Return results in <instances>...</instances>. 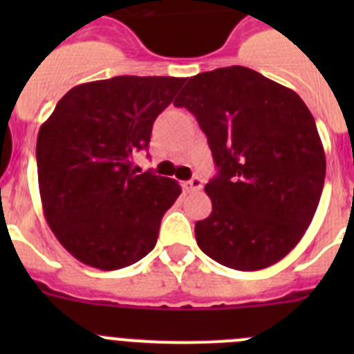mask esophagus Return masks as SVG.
<instances>
[{
  "instance_id": "34e87169",
  "label": "esophagus",
  "mask_w": 354,
  "mask_h": 354,
  "mask_svg": "<svg viewBox=\"0 0 354 354\" xmlns=\"http://www.w3.org/2000/svg\"><path fill=\"white\" fill-rule=\"evenodd\" d=\"M202 179L200 177H193L192 180H187V183H184V189L186 192H198V189H202Z\"/></svg>"
}]
</instances>
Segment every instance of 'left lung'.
Instances as JSON below:
<instances>
[{
  "label": "left lung",
  "instance_id": "1",
  "mask_svg": "<svg viewBox=\"0 0 354 354\" xmlns=\"http://www.w3.org/2000/svg\"><path fill=\"white\" fill-rule=\"evenodd\" d=\"M207 136L218 175L205 184L200 250L237 271L282 261L312 223L326 175L315 120L301 97L248 67L196 74L175 99Z\"/></svg>",
  "mask_w": 354,
  "mask_h": 354
}]
</instances>
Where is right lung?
<instances>
[{
  "label": "right lung",
  "instance_id": "obj_1",
  "mask_svg": "<svg viewBox=\"0 0 354 354\" xmlns=\"http://www.w3.org/2000/svg\"><path fill=\"white\" fill-rule=\"evenodd\" d=\"M184 77L117 76L62 97L37 138L46 221L72 257L102 271L138 262L156 246L162 214L180 195L177 180L138 174L152 124Z\"/></svg>",
  "mask_w": 354,
  "mask_h": 354
}]
</instances>
